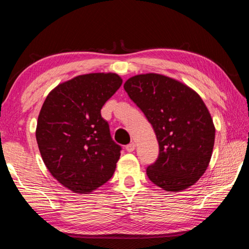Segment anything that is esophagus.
<instances>
[{
  "label": "esophagus",
  "mask_w": 249,
  "mask_h": 249,
  "mask_svg": "<svg viewBox=\"0 0 249 249\" xmlns=\"http://www.w3.org/2000/svg\"><path fill=\"white\" fill-rule=\"evenodd\" d=\"M135 148H136V144H135V142H130V144L126 146V150H127L128 153H132V151L135 150Z\"/></svg>",
  "instance_id": "obj_1"
}]
</instances>
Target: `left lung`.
Masks as SVG:
<instances>
[{
  "mask_svg": "<svg viewBox=\"0 0 249 249\" xmlns=\"http://www.w3.org/2000/svg\"><path fill=\"white\" fill-rule=\"evenodd\" d=\"M124 89L153 126L158 158L147 168L151 182L166 191L190 188L208 168L215 127L201 96L178 80L158 73L137 74Z\"/></svg>",
  "mask_w": 249,
  "mask_h": 249,
  "instance_id": "1",
  "label": "left lung"
}]
</instances>
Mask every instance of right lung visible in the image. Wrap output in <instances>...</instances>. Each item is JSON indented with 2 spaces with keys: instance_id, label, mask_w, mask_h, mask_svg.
<instances>
[{
  "instance_id": "add662e5",
  "label": "right lung",
  "mask_w": 249,
  "mask_h": 249,
  "mask_svg": "<svg viewBox=\"0 0 249 249\" xmlns=\"http://www.w3.org/2000/svg\"><path fill=\"white\" fill-rule=\"evenodd\" d=\"M122 82L112 72L78 75L58 84L41 107L36 127L41 158L53 178L74 193L94 191L114 174L121 146L101 108Z\"/></svg>"
}]
</instances>
